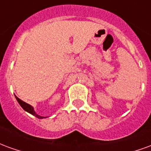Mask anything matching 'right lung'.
<instances>
[{
    "label": "right lung",
    "mask_w": 151,
    "mask_h": 151,
    "mask_svg": "<svg viewBox=\"0 0 151 151\" xmlns=\"http://www.w3.org/2000/svg\"><path fill=\"white\" fill-rule=\"evenodd\" d=\"M15 97H16V99H17V101L18 102V104H20V106L24 109L25 111H27V112H29V113L31 114V115H33V116H35V117H37V118H39V119H43V118H46V117L41 116H40V115H38V114L35 111L34 108H33L31 105L28 104H27V103H25L24 101L21 100L20 99H18L17 96H15Z\"/></svg>",
    "instance_id": "obj_1"
}]
</instances>
